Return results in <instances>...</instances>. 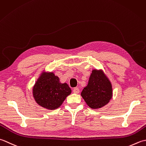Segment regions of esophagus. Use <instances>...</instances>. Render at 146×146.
<instances>
[{
	"label": "esophagus",
	"mask_w": 146,
	"mask_h": 146,
	"mask_svg": "<svg viewBox=\"0 0 146 146\" xmlns=\"http://www.w3.org/2000/svg\"><path fill=\"white\" fill-rule=\"evenodd\" d=\"M73 93L75 94H78L79 93V89L78 88H74L73 90Z\"/></svg>",
	"instance_id": "obj_1"
}]
</instances>
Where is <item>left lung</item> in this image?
<instances>
[{
	"instance_id": "obj_1",
	"label": "left lung",
	"mask_w": 146,
	"mask_h": 146,
	"mask_svg": "<svg viewBox=\"0 0 146 146\" xmlns=\"http://www.w3.org/2000/svg\"><path fill=\"white\" fill-rule=\"evenodd\" d=\"M81 95L92 109L101 108L110 102L113 96L112 84L103 70H92L88 84Z\"/></svg>"
}]
</instances>
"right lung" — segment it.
I'll return each mask as SVG.
<instances>
[{"mask_svg":"<svg viewBox=\"0 0 146 146\" xmlns=\"http://www.w3.org/2000/svg\"><path fill=\"white\" fill-rule=\"evenodd\" d=\"M72 90L62 83L53 72L43 71L33 87V96L38 105L49 110L60 107Z\"/></svg>","mask_w":146,"mask_h":146,"instance_id":"add662e5","label":"right lung"}]
</instances>
